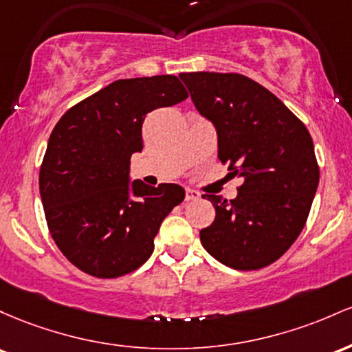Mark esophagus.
Here are the masks:
<instances>
[{"instance_id":"esophagus-1","label":"esophagus","mask_w":352,"mask_h":352,"mask_svg":"<svg viewBox=\"0 0 352 352\" xmlns=\"http://www.w3.org/2000/svg\"><path fill=\"white\" fill-rule=\"evenodd\" d=\"M201 195L197 191H195V189H186V201H195V199H197V197H199Z\"/></svg>"}]
</instances>
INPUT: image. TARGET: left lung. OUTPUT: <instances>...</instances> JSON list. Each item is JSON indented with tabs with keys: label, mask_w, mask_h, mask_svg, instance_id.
I'll list each match as a JSON object with an SVG mask.
<instances>
[{
	"label": "left lung",
	"mask_w": 352,
	"mask_h": 352,
	"mask_svg": "<svg viewBox=\"0 0 352 352\" xmlns=\"http://www.w3.org/2000/svg\"><path fill=\"white\" fill-rule=\"evenodd\" d=\"M179 78L214 126L221 163L243 179L234 199L206 195L216 218L199 231L201 243L232 270L267 266L289 250L309 214L319 184L313 138L279 98L243 74Z\"/></svg>",
	"instance_id": "8db88e82"
}]
</instances>
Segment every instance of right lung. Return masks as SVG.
Masks as SVG:
<instances>
[{
  "label": "right lung",
  "mask_w": 352,
  "mask_h": 352,
  "mask_svg": "<svg viewBox=\"0 0 352 352\" xmlns=\"http://www.w3.org/2000/svg\"><path fill=\"white\" fill-rule=\"evenodd\" d=\"M188 98L173 74L113 81L63 114L39 169V195L59 251L78 270L118 278L148 261L155 236L184 199L179 184L131 183L146 114Z\"/></svg>",
  "instance_id": "right-lung-1"
}]
</instances>
